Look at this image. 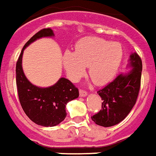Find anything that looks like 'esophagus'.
<instances>
[{
    "mask_svg": "<svg viewBox=\"0 0 156 156\" xmlns=\"http://www.w3.org/2000/svg\"><path fill=\"white\" fill-rule=\"evenodd\" d=\"M79 93H80V97H81V98H85V97H87V91H85V90H80Z\"/></svg>",
    "mask_w": 156,
    "mask_h": 156,
    "instance_id": "obj_1",
    "label": "esophagus"
}]
</instances>
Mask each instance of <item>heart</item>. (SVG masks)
I'll list each match as a JSON object with an SVG mask.
<instances>
[{"label": "heart", "mask_w": 156, "mask_h": 156, "mask_svg": "<svg viewBox=\"0 0 156 156\" xmlns=\"http://www.w3.org/2000/svg\"><path fill=\"white\" fill-rule=\"evenodd\" d=\"M122 59V48L119 43H111L101 37L80 39L76 50H66L63 64L70 80H76L88 67V74L96 85H105L114 77Z\"/></svg>", "instance_id": "heart-1"}]
</instances>
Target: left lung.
I'll list each match as a JSON object with an SVG mask.
<instances>
[{
  "label": "left lung",
  "instance_id": "left-lung-1",
  "mask_svg": "<svg viewBox=\"0 0 156 156\" xmlns=\"http://www.w3.org/2000/svg\"><path fill=\"white\" fill-rule=\"evenodd\" d=\"M129 71L120 74L103 89L98 90L101 97V109L91 119L96 124L112 127L122 122L136 102L140 88L142 61L136 53L129 56L127 65Z\"/></svg>",
  "mask_w": 156,
  "mask_h": 156
}]
</instances>
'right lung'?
<instances>
[{
  "mask_svg": "<svg viewBox=\"0 0 156 156\" xmlns=\"http://www.w3.org/2000/svg\"><path fill=\"white\" fill-rule=\"evenodd\" d=\"M55 37L51 28L42 29L24 45L16 66V81L20 103L26 115L36 124L54 127L66 117V105L79 97V90L69 80L61 77L53 86L40 87L31 83L23 69V55L27 46L42 37Z\"/></svg>",
  "mask_w": 156,
  "mask_h": 156,
  "instance_id": "right-lung-1",
  "label": "right lung"
}]
</instances>
